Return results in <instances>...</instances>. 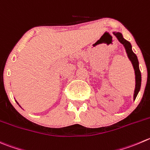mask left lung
Masks as SVG:
<instances>
[{
  "label": "left lung",
  "mask_w": 150,
  "mask_h": 150,
  "mask_svg": "<svg viewBox=\"0 0 150 150\" xmlns=\"http://www.w3.org/2000/svg\"><path fill=\"white\" fill-rule=\"evenodd\" d=\"M114 34L115 35L116 37L118 39L119 41H120V42L125 46L126 52H127V56H128V58L130 59V60L131 61L132 64H133V68H134L135 75H136V88H135V91H134V100H135L136 96H137L138 93H139V90H140L141 83H142V75H141V72H140V69H139V61H138L136 55L135 54V53L133 52V50H132V47L130 43L123 38L122 33H120V32H117H117H114Z\"/></svg>",
  "instance_id": "obj_1"
}]
</instances>
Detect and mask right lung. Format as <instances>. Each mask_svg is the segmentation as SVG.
Segmentation results:
<instances>
[{
  "label": "right lung",
  "instance_id": "right-lung-1",
  "mask_svg": "<svg viewBox=\"0 0 150 150\" xmlns=\"http://www.w3.org/2000/svg\"><path fill=\"white\" fill-rule=\"evenodd\" d=\"M17 104H18V103H17Z\"/></svg>",
  "mask_w": 150,
  "mask_h": 150
}]
</instances>
